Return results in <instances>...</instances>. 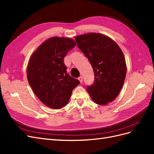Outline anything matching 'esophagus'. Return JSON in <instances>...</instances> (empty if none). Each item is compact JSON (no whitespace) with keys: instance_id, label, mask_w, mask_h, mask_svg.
Wrapping results in <instances>:
<instances>
[{"instance_id":"obj_1","label":"esophagus","mask_w":154,"mask_h":154,"mask_svg":"<svg viewBox=\"0 0 154 154\" xmlns=\"http://www.w3.org/2000/svg\"><path fill=\"white\" fill-rule=\"evenodd\" d=\"M78 80L80 82V83H82L83 82V77L82 76H80L78 78Z\"/></svg>"}]
</instances>
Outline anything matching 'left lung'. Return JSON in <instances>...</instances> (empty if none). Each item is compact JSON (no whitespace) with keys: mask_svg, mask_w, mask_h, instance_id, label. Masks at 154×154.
Returning a JSON list of instances; mask_svg holds the SVG:
<instances>
[{"mask_svg":"<svg viewBox=\"0 0 154 154\" xmlns=\"http://www.w3.org/2000/svg\"><path fill=\"white\" fill-rule=\"evenodd\" d=\"M75 40L94 72V82L87 87V92L96 104H108L119 94L126 77L122 51L109 37L96 32L77 36Z\"/></svg>","mask_w":154,"mask_h":154,"instance_id":"1","label":"left lung"}]
</instances>
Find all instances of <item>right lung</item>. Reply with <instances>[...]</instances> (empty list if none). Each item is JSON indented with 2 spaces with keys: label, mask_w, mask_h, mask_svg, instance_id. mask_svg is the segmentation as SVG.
<instances>
[{
  "label": "right lung",
  "mask_w": 154,
  "mask_h": 154,
  "mask_svg": "<svg viewBox=\"0 0 154 154\" xmlns=\"http://www.w3.org/2000/svg\"><path fill=\"white\" fill-rule=\"evenodd\" d=\"M76 45L74 40L52 37L42 44L31 57L27 67L29 84L44 104L51 109L66 106L80 82L67 73L64 57Z\"/></svg>",
  "instance_id": "obj_1"
}]
</instances>
